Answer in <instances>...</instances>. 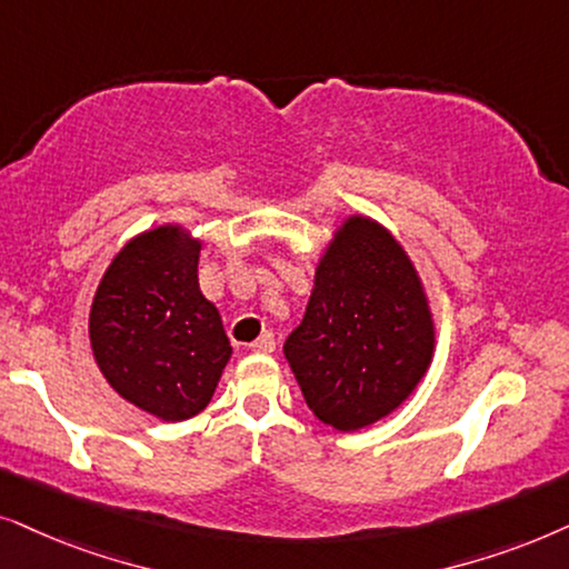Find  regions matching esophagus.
<instances>
[{"instance_id":"34e87169","label":"esophagus","mask_w":569,"mask_h":569,"mask_svg":"<svg viewBox=\"0 0 569 569\" xmlns=\"http://www.w3.org/2000/svg\"><path fill=\"white\" fill-rule=\"evenodd\" d=\"M272 348H276V340H272L270 332H262L260 338L249 343V351H254V353H270Z\"/></svg>"}]
</instances>
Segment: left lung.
<instances>
[{
	"label": "left lung",
	"instance_id": "8db88e82",
	"mask_svg": "<svg viewBox=\"0 0 569 569\" xmlns=\"http://www.w3.org/2000/svg\"><path fill=\"white\" fill-rule=\"evenodd\" d=\"M437 322L403 244L375 218L340 221L283 353L309 411L338 431L390 416L429 372Z\"/></svg>",
	"mask_w": 569,
	"mask_h": 569
}]
</instances>
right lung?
Segmentation results:
<instances>
[{
  "label": "right lung",
  "mask_w": 569,
  "mask_h": 569,
  "mask_svg": "<svg viewBox=\"0 0 569 569\" xmlns=\"http://www.w3.org/2000/svg\"><path fill=\"white\" fill-rule=\"evenodd\" d=\"M200 239L163 223L127 241L98 283L88 338L106 382L161 421L210 403L231 359L221 315L197 280Z\"/></svg>",
  "instance_id": "1"
}]
</instances>
